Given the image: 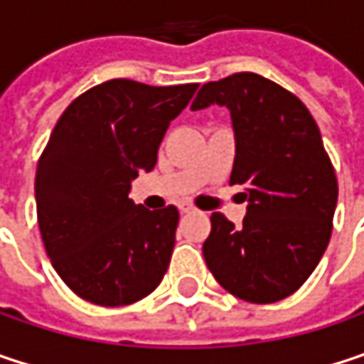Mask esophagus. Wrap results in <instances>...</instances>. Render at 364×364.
<instances>
[{"label":"esophagus","instance_id":"1","mask_svg":"<svg viewBox=\"0 0 364 364\" xmlns=\"http://www.w3.org/2000/svg\"><path fill=\"white\" fill-rule=\"evenodd\" d=\"M179 210H181V213H193L196 206H193L191 202H179Z\"/></svg>","mask_w":364,"mask_h":364}]
</instances>
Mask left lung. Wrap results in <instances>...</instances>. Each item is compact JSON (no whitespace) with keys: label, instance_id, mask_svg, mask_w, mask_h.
<instances>
[{"label":"left lung","instance_id":"1","mask_svg":"<svg viewBox=\"0 0 364 364\" xmlns=\"http://www.w3.org/2000/svg\"><path fill=\"white\" fill-rule=\"evenodd\" d=\"M225 105L236 130L230 185L249 202L242 225L210 215L202 253L215 280L249 304L293 295L327 249L337 177L308 107L280 84L251 71L208 82L191 109Z\"/></svg>","mask_w":364,"mask_h":364}]
</instances>
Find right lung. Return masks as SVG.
Wrapping results in <instances>:
<instances>
[{
  "label": "right lung",
  "instance_id": "obj_1",
  "mask_svg": "<svg viewBox=\"0 0 364 364\" xmlns=\"http://www.w3.org/2000/svg\"><path fill=\"white\" fill-rule=\"evenodd\" d=\"M196 88L107 80L58 117L37 162V223L56 274L77 297L119 308L162 282L179 210L136 206L128 191L156 166L171 119Z\"/></svg>",
  "mask_w": 364,
  "mask_h": 364
}]
</instances>
